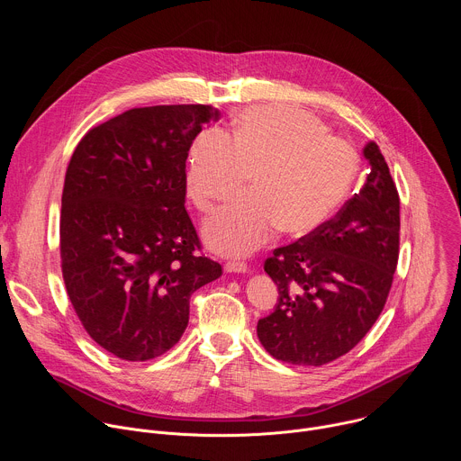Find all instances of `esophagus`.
<instances>
[{"instance_id": "obj_1", "label": "esophagus", "mask_w": 461, "mask_h": 461, "mask_svg": "<svg viewBox=\"0 0 461 461\" xmlns=\"http://www.w3.org/2000/svg\"><path fill=\"white\" fill-rule=\"evenodd\" d=\"M224 270L226 272H235V274H246L249 270L248 262L244 260H228L224 265Z\"/></svg>"}]
</instances>
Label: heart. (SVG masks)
I'll return each mask as SVG.
<instances>
[{"label":"heart","mask_w":461,"mask_h":461,"mask_svg":"<svg viewBox=\"0 0 461 461\" xmlns=\"http://www.w3.org/2000/svg\"><path fill=\"white\" fill-rule=\"evenodd\" d=\"M187 184L194 206L208 213L249 178L253 189L204 224L208 244L224 255L249 253L277 230L303 237L330 219L352 189L357 155L328 137L312 114L285 105L242 111L230 137L203 135L191 151Z\"/></svg>","instance_id":"b5f03b06"}]
</instances>
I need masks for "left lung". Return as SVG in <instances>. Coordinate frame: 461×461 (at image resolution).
Instances as JSON below:
<instances>
[{"label": "left lung", "instance_id": "left-lung-1", "mask_svg": "<svg viewBox=\"0 0 461 461\" xmlns=\"http://www.w3.org/2000/svg\"><path fill=\"white\" fill-rule=\"evenodd\" d=\"M359 193L315 231L276 248L265 272L279 288L257 336L279 361L321 366L350 352L384 308L400 257V194L375 142Z\"/></svg>", "mask_w": 461, "mask_h": 461}]
</instances>
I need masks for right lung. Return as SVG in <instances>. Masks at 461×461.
Masks as SVG:
<instances>
[{
  "label": "right lung",
  "instance_id": "1",
  "mask_svg": "<svg viewBox=\"0 0 461 461\" xmlns=\"http://www.w3.org/2000/svg\"><path fill=\"white\" fill-rule=\"evenodd\" d=\"M212 105L129 109L78 142L61 193L59 258L95 343L123 361L173 348L191 294L219 279L185 210V158Z\"/></svg>",
  "mask_w": 461,
  "mask_h": 461
}]
</instances>
